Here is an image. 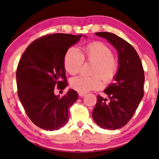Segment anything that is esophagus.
Returning <instances> with one entry per match:
<instances>
[{
    "instance_id": "esophagus-1",
    "label": "esophagus",
    "mask_w": 159,
    "mask_h": 159,
    "mask_svg": "<svg viewBox=\"0 0 159 159\" xmlns=\"http://www.w3.org/2000/svg\"><path fill=\"white\" fill-rule=\"evenodd\" d=\"M85 95H86V93H81V92L79 93V95L80 97H84V96H85Z\"/></svg>"
}]
</instances>
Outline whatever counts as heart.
Returning <instances> with one entry per match:
<instances>
[{
    "label": "heart",
    "instance_id": "heart-1",
    "mask_svg": "<svg viewBox=\"0 0 159 159\" xmlns=\"http://www.w3.org/2000/svg\"><path fill=\"white\" fill-rule=\"evenodd\" d=\"M82 55L74 47L66 51L64 59L65 69L70 75H75L80 71L84 59L94 63L93 76H79L73 78L70 84L72 89L79 92L86 93L90 90L101 89L102 81L106 84L112 82L117 74L119 62L113 56L112 50L101 42H93L84 47Z\"/></svg>",
    "mask_w": 159,
    "mask_h": 159
}]
</instances>
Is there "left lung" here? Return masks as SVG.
<instances>
[{
	"instance_id": "1",
	"label": "left lung",
	"mask_w": 159,
	"mask_h": 159,
	"mask_svg": "<svg viewBox=\"0 0 159 159\" xmlns=\"http://www.w3.org/2000/svg\"><path fill=\"white\" fill-rule=\"evenodd\" d=\"M95 34L105 38L116 48L119 69L115 81L104 90L107 98L98 95L92 117L101 128L117 129L132 119L143 98L144 71L137 51L127 41L110 32Z\"/></svg>"
}]
</instances>
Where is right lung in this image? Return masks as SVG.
I'll return each mask as SVG.
<instances>
[{"instance_id": "obj_1", "label": "right lung", "mask_w": 159, "mask_h": 159, "mask_svg": "<svg viewBox=\"0 0 159 159\" xmlns=\"http://www.w3.org/2000/svg\"><path fill=\"white\" fill-rule=\"evenodd\" d=\"M82 36L45 35L27 47L18 63L17 95L27 116L41 129H59L69 120V109L77 100L78 93L69 89L60 98L54 94V90H64L67 86L65 54Z\"/></svg>"}]
</instances>
